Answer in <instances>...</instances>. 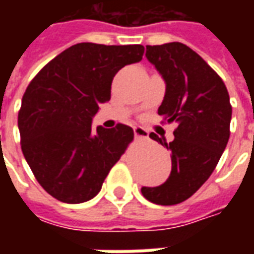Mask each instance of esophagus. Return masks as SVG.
Masks as SVG:
<instances>
[{"label":"esophagus","instance_id":"1","mask_svg":"<svg viewBox=\"0 0 254 254\" xmlns=\"http://www.w3.org/2000/svg\"><path fill=\"white\" fill-rule=\"evenodd\" d=\"M133 133H134V137L136 138H147L148 137V132L141 127H133Z\"/></svg>","mask_w":254,"mask_h":254}]
</instances>
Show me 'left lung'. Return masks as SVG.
I'll return each instance as SVG.
<instances>
[{
	"mask_svg": "<svg viewBox=\"0 0 254 254\" xmlns=\"http://www.w3.org/2000/svg\"><path fill=\"white\" fill-rule=\"evenodd\" d=\"M145 57L166 83L158 114L177 129L171 143L149 134L171 152V173L141 193L154 204L174 205L196 193L218 165L230 137V96L218 73L184 43L147 46Z\"/></svg>",
	"mask_w": 254,
	"mask_h": 254,
	"instance_id": "1",
	"label": "left lung"
}]
</instances>
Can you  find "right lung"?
<instances>
[{"label":"right lung","instance_id":"obj_1","mask_svg":"<svg viewBox=\"0 0 254 254\" xmlns=\"http://www.w3.org/2000/svg\"><path fill=\"white\" fill-rule=\"evenodd\" d=\"M144 46L77 43L43 66L19 111L21 151L36 181L54 198H94L133 140V129H92L99 103L110 100L116 73L143 60Z\"/></svg>","mask_w":254,"mask_h":254}]
</instances>
